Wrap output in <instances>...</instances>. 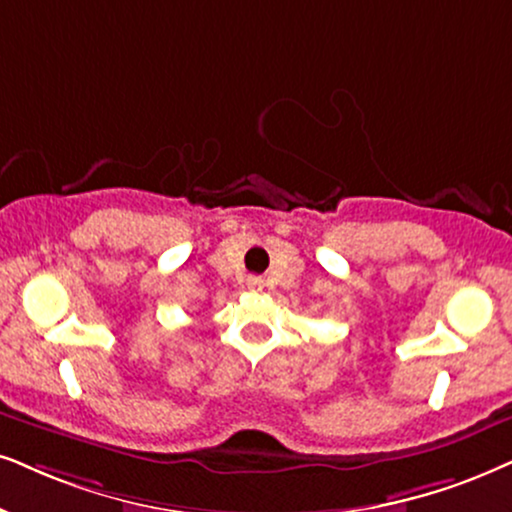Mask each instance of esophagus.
I'll return each instance as SVG.
<instances>
[{
    "mask_svg": "<svg viewBox=\"0 0 512 512\" xmlns=\"http://www.w3.org/2000/svg\"><path fill=\"white\" fill-rule=\"evenodd\" d=\"M248 288L250 290H262L264 288V278L262 276H248Z\"/></svg>",
    "mask_w": 512,
    "mask_h": 512,
    "instance_id": "esophagus-1",
    "label": "esophagus"
}]
</instances>
